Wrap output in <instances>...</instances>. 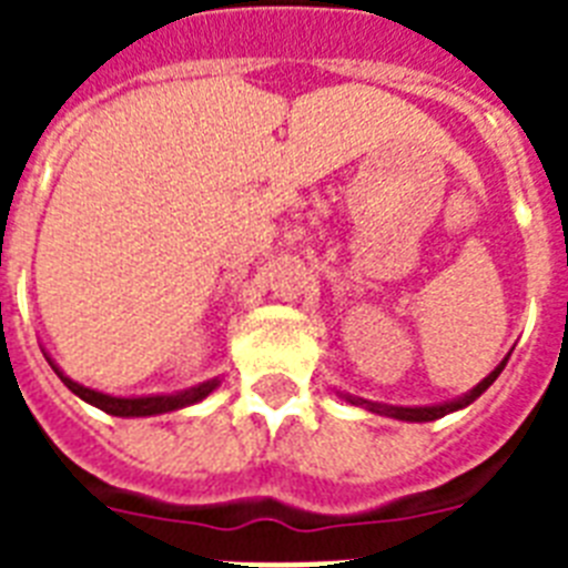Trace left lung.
Returning <instances> with one entry per match:
<instances>
[{"instance_id":"1","label":"left lung","mask_w":568,"mask_h":568,"mask_svg":"<svg viewBox=\"0 0 568 568\" xmlns=\"http://www.w3.org/2000/svg\"><path fill=\"white\" fill-rule=\"evenodd\" d=\"M510 356H504L501 363L495 365V372L486 374L475 388H468L466 395L454 397V400H445V404H430V406H395V404H379V400H368V397H359V395H351V392H338L342 400H347L351 406H363L368 413H377V415H386V418H397V422H436L442 415L448 413H457V409H466L468 404H475L477 397L484 395L486 388L493 386L498 374L504 372V365H507Z\"/></svg>"}]
</instances>
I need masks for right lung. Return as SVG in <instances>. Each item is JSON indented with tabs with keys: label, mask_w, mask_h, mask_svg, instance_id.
Masks as SVG:
<instances>
[{
	"label": "right lung",
	"mask_w": 568,
	"mask_h": 568,
	"mask_svg": "<svg viewBox=\"0 0 568 568\" xmlns=\"http://www.w3.org/2000/svg\"><path fill=\"white\" fill-rule=\"evenodd\" d=\"M49 365H52V372L61 377L73 395H79L84 404L97 406L102 413L109 415H120V418H146V415H164L173 413V409H182V406L200 404L203 397H209L214 388L221 386V377L205 379V383H196L191 388H182V392H164V395H132V397H120V395H105V392H97L91 386H82V383H75V379L67 377L61 368L55 365V359L47 354Z\"/></svg>",
	"instance_id": "add662e5"
}]
</instances>
